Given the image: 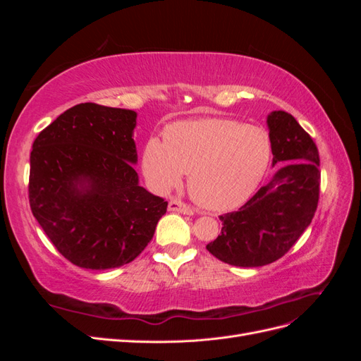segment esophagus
Segmentation results:
<instances>
[{
	"label": "esophagus",
	"mask_w": 361,
	"mask_h": 361,
	"mask_svg": "<svg viewBox=\"0 0 361 361\" xmlns=\"http://www.w3.org/2000/svg\"><path fill=\"white\" fill-rule=\"evenodd\" d=\"M169 211L171 212H179V214H183V215H192L194 211L191 209V207L188 204H185L183 202L180 200H174L171 199L169 202Z\"/></svg>",
	"instance_id": "1"
}]
</instances>
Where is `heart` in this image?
Here are the masks:
<instances>
[{
  "label": "heart",
  "mask_w": 361,
  "mask_h": 361,
  "mask_svg": "<svg viewBox=\"0 0 361 361\" xmlns=\"http://www.w3.org/2000/svg\"><path fill=\"white\" fill-rule=\"evenodd\" d=\"M272 146L265 129L238 120H182L146 141L141 167L152 187L167 191L190 171L188 188L200 206L228 211L245 203L264 179Z\"/></svg>",
  "instance_id": "heart-1"
}]
</instances>
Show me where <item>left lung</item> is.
Listing matches in <instances>:
<instances>
[{
  "label": "left lung",
  "instance_id": "8db88e82",
  "mask_svg": "<svg viewBox=\"0 0 361 361\" xmlns=\"http://www.w3.org/2000/svg\"><path fill=\"white\" fill-rule=\"evenodd\" d=\"M267 125L279 170L241 209L220 216L221 233L206 245L233 267H264L285 256L318 207L321 171L313 140L286 111H271Z\"/></svg>",
  "mask_w": 361,
  "mask_h": 361
}]
</instances>
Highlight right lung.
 <instances>
[{
	"instance_id": "obj_1",
	"label": "right lung",
	"mask_w": 361,
	"mask_h": 361,
	"mask_svg": "<svg viewBox=\"0 0 361 361\" xmlns=\"http://www.w3.org/2000/svg\"><path fill=\"white\" fill-rule=\"evenodd\" d=\"M137 113L80 104L42 130L30 155V206L73 265L110 269L133 262L154 238L167 202L134 170Z\"/></svg>"
}]
</instances>
